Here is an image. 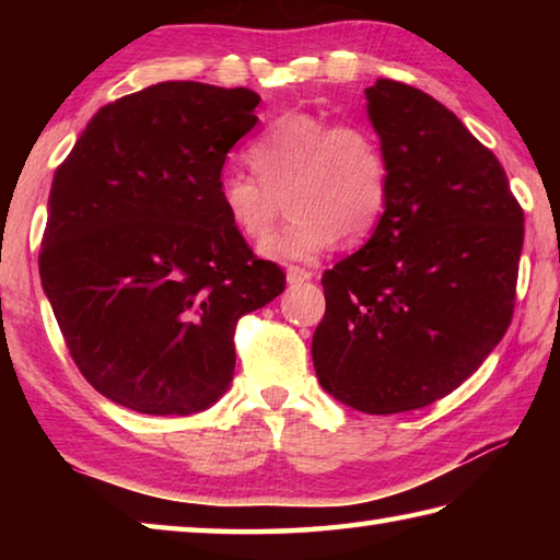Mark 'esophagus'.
<instances>
[{
    "mask_svg": "<svg viewBox=\"0 0 560 560\" xmlns=\"http://www.w3.org/2000/svg\"><path fill=\"white\" fill-rule=\"evenodd\" d=\"M311 279H314V273H311L308 269L289 267V271H287V281L291 283V287H296V283H303V281H311Z\"/></svg>",
    "mask_w": 560,
    "mask_h": 560,
    "instance_id": "1",
    "label": "esophagus"
}]
</instances>
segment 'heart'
I'll list each match as a JSON object with an SVG mask.
<instances>
[{
    "label": "heart",
    "instance_id": "heart-1",
    "mask_svg": "<svg viewBox=\"0 0 560 560\" xmlns=\"http://www.w3.org/2000/svg\"><path fill=\"white\" fill-rule=\"evenodd\" d=\"M253 175L224 170L217 200L236 232L259 240L277 220L287 195L291 220L261 242L273 261H316L338 236L371 234L390 195V160L381 138L360 122L311 113H283L246 148Z\"/></svg>",
    "mask_w": 560,
    "mask_h": 560
}]
</instances>
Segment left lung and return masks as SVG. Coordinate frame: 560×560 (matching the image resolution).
Masks as SVG:
<instances>
[{
    "instance_id": "left-lung-1",
    "label": "left lung",
    "mask_w": 560,
    "mask_h": 560,
    "mask_svg": "<svg viewBox=\"0 0 560 560\" xmlns=\"http://www.w3.org/2000/svg\"><path fill=\"white\" fill-rule=\"evenodd\" d=\"M365 98L390 195L363 249L324 271L311 355L336 400L393 415L457 390L504 338L524 210L497 155L440 101L390 79Z\"/></svg>"
}]
</instances>
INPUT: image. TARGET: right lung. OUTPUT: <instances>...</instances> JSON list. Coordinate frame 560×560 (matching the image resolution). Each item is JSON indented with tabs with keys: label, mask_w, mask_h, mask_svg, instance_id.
<instances>
[{
	"label": "right lung",
	"mask_w": 560,
	"mask_h": 560,
	"mask_svg": "<svg viewBox=\"0 0 560 560\" xmlns=\"http://www.w3.org/2000/svg\"><path fill=\"white\" fill-rule=\"evenodd\" d=\"M259 101L155 83L103 106L56 167L42 287L73 363L113 402L145 415L210 407L232 383L236 320L287 287L217 200Z\"/></svg>",
	"instance_id": "obj_1"
}]
</instances>
